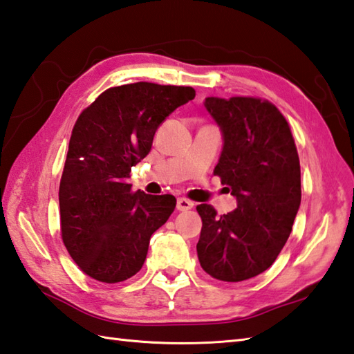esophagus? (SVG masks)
I'll use <instances>...</instances> for the list:
<instances>
[{
    "instance_id": "obj_1",
    "label": "esophagus",
    "mask_w": 354,
    "mask_h": 354,
    "mask_svg": "<svg viewBox=\"0 0 354 354\" xmlns=\"http://www.w3.org/2000/svg\"><path fill=\"white\" fill-rule=\"evenodd\" d=\"M194 207V203L191 200H187L185 197L177 198V209L178 211H189V209Z\"/></svg>"
}]
</instances>
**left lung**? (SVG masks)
I'll list each match as a JSON object with an SVG mask.
<instances>
[{"mask_svg":"<svg viewBox=\"0 0 354 354\" xmlns=\"http://www.w3.org/2000/svg\"><path fill=\"white\" fill-rule=\"evenodd\" d=\"M225 145L214 174L236 197V209L220 215L198 205L203 226L200 266L212 278L238 283L268 270L283 250L301 205V168L286 118L269 100L206 97Z\"/></svg>","mask_w":354,"mask_h":354,"instance_id":"1","label":"left lung"}]
</instances>
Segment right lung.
Here are the masks:
<instances>
[{"instance_id": "add662e5", "label": "right lung", "mask_w": 354, "mask_h": 354, "mask_svg": "<svg viewBox=\"0 0 354 354\" xmlns=\"http://www.w3.org/2000/svg\"><path fill=\"white\" fill-rule=\"evenodd\" d=\"M196 97L192 86H111L79 114L59 183L61 235L85 275L114 284L136 275L149 238L174 212L176 197L133 191L129 172L153 147L158 125Z\"/></svg>"}]
</instances>
